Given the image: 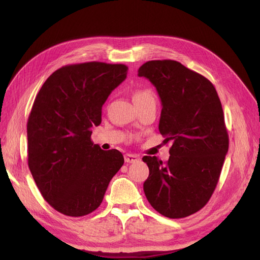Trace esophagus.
Masks as SVG:
<instances>
[{
    "mask_svg": "<svg viewBox=\"0 0 260 260\" xmlns=\"http://www.w3.org/2000/svg\"><path fill=\"white\" fill-rule=\"evenodd\" d=\"M140 159V157L138 155H133V154H125L124 155V161L127 164H132L136 162Z\"/></svg>",
    "mask_w": 260,
    "mask_h": 260,
    "instance_id": "34e87169",
    "label": "esophagus"
}]
</instances>
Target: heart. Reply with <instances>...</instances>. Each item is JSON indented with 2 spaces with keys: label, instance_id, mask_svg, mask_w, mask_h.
Listing matches in <instances>:
<instances>
[{
  "label": "heart",
  "instance_id": "obj_1",
  "mask_svg": "<svg viewBox=\"0 0 260 260\" xmlns=\"http://www.w3.org/2000/svg\"><path fill=\"white\" fill-rule=\"evenodd\" d=\"M133 99H135V102H137V101H149V100L152 101V100H155V96H154V93L152 92V90L140 89L135 93Z\"/></svg>",
  "mask_w": 260,
  "mask_h": 260
}]
</instances>
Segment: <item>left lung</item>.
Here are the masks:
<instances>
[{"label":"left lung","mask_w":260,"mask_h":260,"mask_svg":"<svg viewBox=\"0 0 260 260\" xmlns=\"http://www.w3.org/2000/svg\"><path fill=\"white\" fill-rule=\"evenodd\" d=\"M138 76L147 78L158 92V129L164 142L172 143L168 161L142 158L149 169L145 196L165 217L193 215L210 200L229 148L221 102L207 78L177 60L146 61Z\"/></svg>","instance_id":"obj_1"}]
</instances>
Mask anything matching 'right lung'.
<instances>
[{
	"mask_svg": "<svg viewBox=\"0 0 260 260\" xmlns=\"http://www.w3.org/2000/svg\"><path fill=\"white\" fill-rule=\"evenodd\" d=\"M127 74L123 64L66 65L37 94L27 122L28 166L43 199L62 215L95 210L123 165L119 151H103L91 135L102 121V106Z\"/></svg>",
	"mask_w": 260,
	"mask_h": 260,
	"instance_id": "obj_1",
	"label": "right lung"
}]
</instances>
